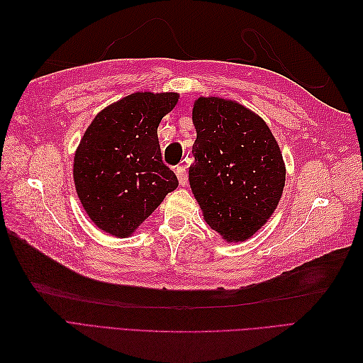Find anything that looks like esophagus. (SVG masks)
<instances>
[{
    "mask_svg": "<svg viewBox=\"0 0 363 363\" xmlns=\"http://www.w3.org/2000/svg\"><path fill=\"white\" fill-rule=\"evenodd\" d=\"M175 174H177V179L180 186H188V174H186L184 167H177L175 168Z\"/></svg>",
    "mask_w": 363,
    "mask_h": 363,
    "instance_id": "esophagus-1",
    "label": "esophagus"
}]
</instances>
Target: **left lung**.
I'll return each mask as SVG.
<instances>
[{
  "label": "left lung",
  "instance_id": "1",
  "mask_svg": "<svg viewBox=\"0 0 363 363\" xmlns=\"http://www.w3.org/2000/svg\"><path fill=\"white\" fill-rule=\"evenodd\" d=\"M192 121V194L215 232L227 242H242L281 199L286 168L277 140L259 115L224 98L200 96Z\"/></svg>",
  "mask_w": 363,
  "mask_h": 363
}]
</instances>
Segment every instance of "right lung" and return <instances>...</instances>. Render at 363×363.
<instances>
[{"label": "right lung", "mask_w": 363, "mask_h": 363, "mask_svg": "<svg viewBox=\"0 0 363 363\" xmlns=\"http://www.w3.org/2000/svg\"><path fill=\"white\" fill-rule=\"evenodd\" d=\"M177 101L175 92L131 94L103 108L84 131L74 156L75 191L103 232L130 236L179 186L157 138Z\"/></svg>", "instance_id": "1"}]
</instances>
